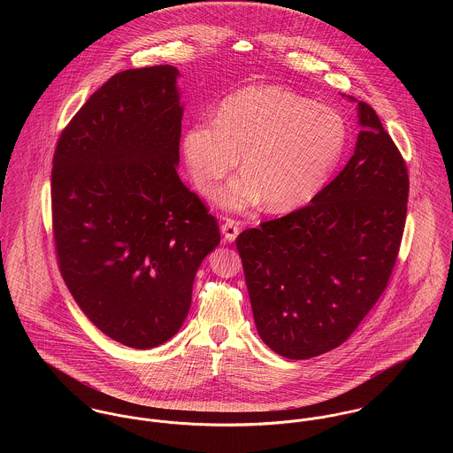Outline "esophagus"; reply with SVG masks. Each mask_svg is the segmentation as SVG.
<instances>
[{
  "label": "esophagus",
  "mask_w": 453,
  "mask_h": 453,
  "mask_svg": "<svg viewBox=\"0 0 453 453\" xmlns=\"http://www.w3.org/2000/svg\"><path fill=\"white\" fill-rule=\"evenodd\" d=\"M239 232H241L239 223L234 221V219H226V221L221 225V234H223V237H225L226 242H234V241L237 239Z\"/></svg>",
  "instance_id": "1"
}]
</instances>
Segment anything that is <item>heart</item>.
<instances>
[{
  "instance_id": "1",
  "label": "heart",
  "mask_w": 453,
  "mask_h": 453,
  "mask_svg": "<svg viewBox=\"0 0 453 453\" xmlns=\"http://www.w3.org/2000/svg\"><path fill=\"white\" fill-rule=\"evenodd\" d=\"M347 146L338 111L277 85H253L226 97L214 122L183 137V158L195 187L212 190L241 155L244 173L214 192V202L246 211L263 198L275 212L309 203L323 190Z\"/></svg>"
}]
</instances>
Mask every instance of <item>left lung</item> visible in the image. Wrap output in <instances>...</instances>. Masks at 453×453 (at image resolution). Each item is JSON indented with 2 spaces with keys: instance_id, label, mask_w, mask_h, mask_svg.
Instances as JSON below:
<instances>
[{
  "instance_id": "1",
  "label": "left lung",
  "mask_w": 453,
  "mask_h": 453,
  "mask_svg": "<svg viewBox=\"0 0 453 453\" xmlns=\"http://www.w3.org/2000/svg\"><path fill=\"white\" fill-rule=\"evenodd\" d=\"M356 151L309 205L237 237L261 340L288 359L343 343L388 288L408 169L375 110L359 103Z\"/></svg>"
}]
</instances>
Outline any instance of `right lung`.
Instances as JSON below:
<instances>
[{"label": "right lung", "mask_w": 453, "mask_h": 453, "mask_svg": "<svg viewBox=\"0 0 453 453\" xmlns=\"http://www.w3.org/2000/svg\"><path fill=\"white\" fill-rule=\"evenodd\" d=\"M178 69L113 74L59 135L52 234L67 289L110 338L151 349L178 333L218 219L178 176Z\"/></svg>", "instance_id": "right-lung-1"}]
</instances>
